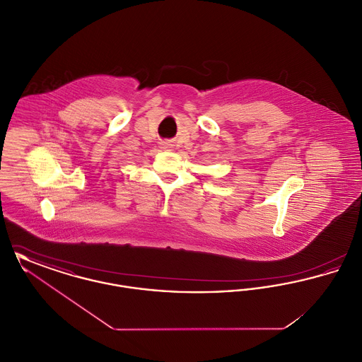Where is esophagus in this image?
Instances as JSON below:
<instances>
[{
    "mask_svg": "<svg viewBox=\"0 0 362 362\" xmlns=\"http://www.w3.org/2000/svg\"><path fill=\"white\" fill-rule=\"evenodd\" d=\"M161 148L165 149V151H171V149H173V145H171L170 142H163V144H161Z\"/></svg>",
    "mask_w": 362,
    "mask_h": 362,
    "instance_id": "1",
    "label": "esophagus"
}]
</instances>
